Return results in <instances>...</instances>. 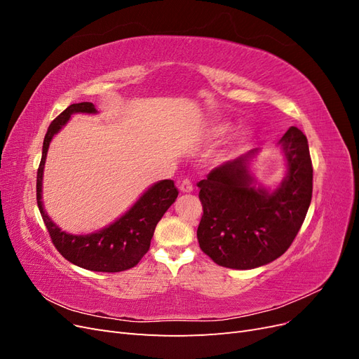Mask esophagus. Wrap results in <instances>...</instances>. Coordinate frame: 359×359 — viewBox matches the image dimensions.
Listing matches in <instances>:
<instances>
[{
  "label": "esophagus",
  "mask_w": 359,
  "mask_h": 359,
  "mask_svg": "<svg viewBox=\"0 0 359 359\" xmlns=\"http://www.w3.org/2000/svg\"><path fill=\"white\" fill-rule=\"evenodd\" d=\"M178 189L181 193H191L193 191V182L189 178H184L178 181Z\"/></svg>",
  "instance_id": "1"
}]
</instances>
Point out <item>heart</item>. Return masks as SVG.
<instances>
[{
  "label": "heart",
  "instance_id": "1",
  "mask_svg": "<svg viewBox=\"0 0 359 359\" xmlns=\"http://www.w3.org/2000/svg\"><path fill=\"white\" fill-rule=\"evenodd\" d=\"M232 130V124L227 123V121H222V123H217L211 127V135L215 137V139H222L224 136H227L231 133Z\"/></svg>",
  "mask_w": 359,
  "mask_h": 359
}]
</instances>
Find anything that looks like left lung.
Returning a JSON list of instances; mask_svg holds the SVG:
<instances>
[{"label": "left lung", "mask_w": 359, "mask_h": 359, "mask_svg": "<svg viewBox=\"0 0 359 359\" xmlns=\"http://www.w3.org/2000/svg\"><path fill=\"white\" fill-rule=\"evenodd\" d=\"M287 173L276 190L256 186L250 172L259 149L226 161L198 182L203 215L198 241L217 265L253 269L273 262L295 240L313 193L307 137L290 127L280 139Z\"/></svg>", "instance_id": "obj_1"}]
</instances>
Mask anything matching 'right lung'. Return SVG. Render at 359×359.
Here are the masks:
<instances>
[{
  "instance_id": "1",
  "label": "right lung",
  "mask_w": 359,
  "mask_h": 359,
  "mask_svg": "<svg viewBox=\"0 0 359 359\" xmlns=\"http://www.w3.org/2000/svg\"><path fill=\"white\" fill-rule=\"evenodd\" d=\"M73 114H97V111L90 102L74 103L50 123L45 140H43L41 161L37 170L39 210L50 235V240L62 257L83 269L97 271V273H119V271L136 266L139 260L148 252L156 226L163 214L169 210V206L175 202L178 189L172 180L156 182L126 214L99 232L72 235L61 231L43 208L41 181L50 140L67 124Z\"/></svg>"
}]
</instances>
